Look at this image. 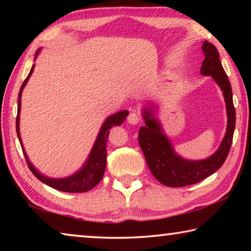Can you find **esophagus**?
I'll list each match as a JSON object with an SVG mask.
<instances>
[{"instance_id":"esophagus-1","label":"esophagus","mask_w":251,"mask_h":251,"mask_svg":"<svg viewBox=\"0 0 251 251\" xmlns=\"http://www.w3.org/2000/svg\"><path fill=\"white\" fill-rule=\"evenodd\" d=\"M139 121H141V117H139L138 114H136V113H130L128 117H127V122H128L131 125H137Z\"/></svg>"}]
</instances>
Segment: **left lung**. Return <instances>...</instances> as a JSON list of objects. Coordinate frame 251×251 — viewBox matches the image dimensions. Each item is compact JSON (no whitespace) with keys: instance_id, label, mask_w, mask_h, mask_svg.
<instances>
[{"instance_id":"8db88e82","label":"left lung","mask_w":251,"mask_h":251,"mask_svg":"<svg viewBox=\"0 0 251 251\" xmlns=\"http://www.w3.org/2000/svg\"><path fill=\"white\" fill-rule=\"evenodd\" d=\"M205 54L201 73L211 76L223 91L227 109V130L222 144L214 154L205 159L190 160L182 158L174 151L171 141L164 134L159 121L155 116V106L143 108L145 126L139 128L138 143L145 156L150 171L157 180L168 187H184L205 179L223 166L230 151L232 136L236 125V110L233 107L231 85L219 59L215 45L205 41L202 43Z\"/></svg>"}]
</instances>
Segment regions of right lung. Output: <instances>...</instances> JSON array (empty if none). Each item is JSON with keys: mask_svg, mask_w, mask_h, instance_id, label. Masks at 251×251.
I'll use <instances>...</instances> for the list:
<instances>
[{"mask_svg": "<svg viewBox=\"0 0 251 251\" xmlns=\"http://www.w3.org/2000/svg\"><path fill=\"white\" fill-rule=\"evenodd\" d=\"M41 49L37 50L35 54V58L39 55ZM34 66H32L31 71L27 75L26 79L24 80L21 90L19 93V103H18V117H16V133H18L19 141L22 146V151L24 152L25 159L28 165V168L31 169L33 175L35 176L37 179H40L42 182H44L45 185L52 187L54 189H57L59 192H65V193H85L91 190L92 188L99 184L103 178V175L105 173L106 168V144H107V137L109 134V129L113 126L122 125V123L125 121V118L128 115V110H121V112L113 114V115L108 116L106 118L105 122L101 125L100 133L97 135L96 141L93 145L92 151L88 155L86 161L77 172L74 173L73 175L67 176L64 178H52L49 176H45L44 174L40 173L37 169L33 166L31 161H29L28 157L25 152L22 138H21L20 134V112H21V97H22V92L24 90L25 85L27 84L28 78L31 77V75L34 71Z\"/></svg>", "mask_w": 251, "mask_h": 251, "instance_id": "obj_1", "label": "right lung"}]
</instances>
